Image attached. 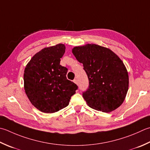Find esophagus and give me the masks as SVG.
<instances>
[{
	"label": "esophagus",
	"mask_w": 150,
	"mask_h": 150,
	"mask_svg": "<svg viewBox=\"0 0 150 150\" xmlns=\"http://www.w3.org/2000/svg\"><path fill=\"white\" fill-rule=\"evenodd\" d=\"M73 82H74V83H75V84H78V82H77V79H74V80H73Z\"/></svg>",
	"instance_id": "obj_1"
}]
</instances>
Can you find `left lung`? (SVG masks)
I'll return each instance as SVG.
<instances>
[{"label":"left lung","mask_w":150,"mask_h":150,"mask_svg":"<svg viewBox=\"0 0 150 150\" xmlns=\"http://www.w3.org/2000/svg\"><path fill=\"white\" fill-rule=\"evenodd\" d=\"M72 52L83 63L89 86L83 96L91 108L104 112L116 110L124 101L129 88L127 70L118 56L96 44L75 47Z\"/></svg>","instance_id":"8db88e82"}]
</instances>
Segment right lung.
<instances>
[{"mask_svg":"<svg viewBox=\"0 0 150 150\" xmlns=\"http://www.w3.org/2000/svg\"><path fill=\"white\" fill-rule=\"evenodd\" d=\"M65 50L62 43L44 48L25 67V93L31 103L43 112L54 113L67 107L78 88L67 80V69L60 64Z\"/></svg>","mask_w":150,"mask_h":150,"instance_id":"obj_1","label":"right lung"}]
</instances>
